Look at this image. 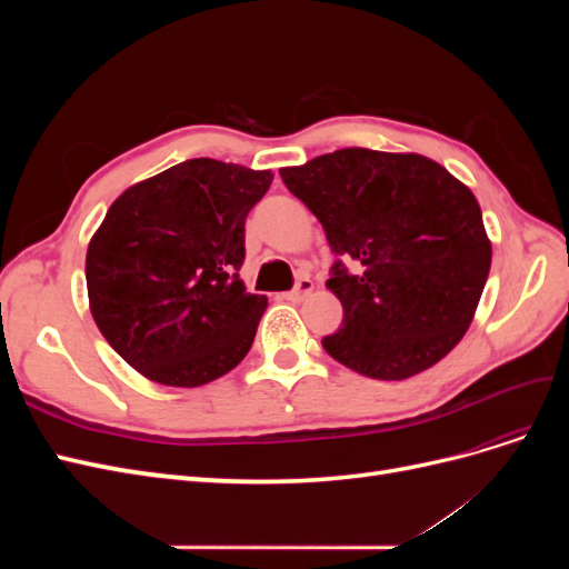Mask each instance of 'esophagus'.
I'll use <instances>...</instances> for the list:
<instances>
[{"instance_id":"esophagus-1","label":"esophagus","mask_w":569,"mask_h":569,"mask_svg":"<svg viewBox=\"0 0 569 569\" xmlns=\"http://www.w3.org/2000/svg\"><path fill=\"white\" fill-rule=\"evenodd\" d=\"M311 291H313V282L308 280V278H299L297 284H295V289L287 291L284 297H287L289 301H301V299H306L308 295H311Z\"/></svg>"}]
</instances>
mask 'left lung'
I'll use <instances>...</instances> for the list:
<instances>
[{"label":"left lung","mask_w":569,"mask_h":569,"mask_svg":"<svg viewBox=\"0 0 569 569\" xmlns=\"http://www.w3.org/2000/svg\"><path fill=\"white\" fill-rule=\"evenodd\" d=\"M282 182L320 220L341 327L322 349L372 380H406L468 332L491 268L475 194L420 153L349 147Z\"/></svg>","instance_id":"obj_1"}]
</instances>
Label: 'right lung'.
Returning <instances> with one entry per match:
<instances>
[{
	"instance_id": "right-lung-1",
	"label": "right lung",
	"mask_w": 569,
	"mask_h": 569,
	"mask_svg": "<svg viewBox=\"0 0 569 569\" xmlns=\"http://www.w3.org/2000/svg\"><path fill=\"white\" fill-rule=\"evenodd\" d=\"M270 170L189 159L120 194L88 247L90 311L151 382L201 387L249 353L266 297L239 280Z\"/></svg>"
}]
</instances>
